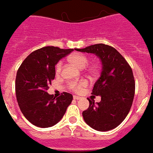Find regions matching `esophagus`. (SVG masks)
<instances>
[{
	"label": "esophagus",
	"instance_id": "34e87169",
	"mask_svg": "<svg viewBox=\"0 0 153 153\" xmlns=\"http://www.w3.org/2000/svg\"><path fill=\"white\" fill-rule=\"evenodd\" d=\"M73 99L76 100H81V98L80 96H77V95H74V96H73Z\"/></svg>",
	"mask_w": 153,
	"mask_h": 153
}]
</instances>
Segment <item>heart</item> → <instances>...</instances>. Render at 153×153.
Instances as JSON below:
<instances>
[{
  "mask_svg": "<svg viewBox=\"0 0 153 153\" xmlns=\"http://www.w3.org/2000/svg\"><path fill=\"white\" fill-rule=\"evenodd\" d=\"M69 60L72 63H75L76 65L78 66L81 68H85V67H87L89 65V63H90L89 58L86 55L83 54V53H73L72 55L70 56ZM62 68H63V63H62V62H59L56 64V67H55L56 73H60V72L62 71ZM92 71H93V69H92ZM86 84H87L86 81H80V82H71L69 84V88L72 90L78 91V90H81L82 87H84Z\"/></svg>",
  "mask_w": 153,
  "mask_h": 153,
  "instance_id": "1",
  "label": "heart"
}]
</instances>
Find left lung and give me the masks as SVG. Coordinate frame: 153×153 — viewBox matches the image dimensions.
<instances>
[{
    "instance_id": "8db88e82",
    "label": "left lung",
    "mask_w": 153,
    "mask_h": 153,
    "mask_svg": "<svg viewBox=\"0 0 153 153\" xmlns=\"http://www.w3.org/2000/svg\"><path fill=\"white\" fill-rule=\"evenodd\" d=\"M76 51L94 53L102 62L100 78L94 85L92 94L101 97L100 102L89 100L82 112L85 123L99 131L118 126L126 117L133 102L135 83L132 69L115 48L104 44L92 45Z\"/></svg>"
}]
</instances>
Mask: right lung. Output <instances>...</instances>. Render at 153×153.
<instances>
[{
	"label": "right lung",
	"mask_w": 153,
	"mask_h": 153,
	"mask_svg": "<svg viewBox=\"0 0 153 153\" xmlns=\"http://www.w3.org/2000/svg\"><path fill=\"white\" fill-rule=\"evenodd\" d=\"M73 49L45 46L33 51L18 70L15 91L20 110L36 126L48 128L63 118L72 101L71 94L63 92L55 99L47 90L55 76V65Z\"/></svg>",
	"instance_id": "obj_1"
}]
</instances>
